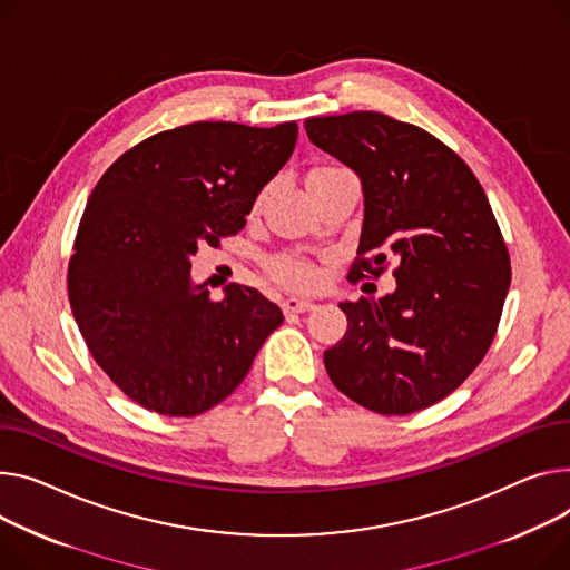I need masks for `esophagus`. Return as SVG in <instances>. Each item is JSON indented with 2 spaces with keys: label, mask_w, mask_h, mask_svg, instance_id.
Segmentation results:
<instances>
[{
  "label": "esophagus",
  "mask_w": 570,
  "mask_h": 570,
  "mask_svg": "<svg viewBox=\"0 0 570 570\" xmlns=\"http://www.w3.org/2000/svg\"><path fill=\"white\" fill-rule=\"evenodd\" d=\"M316 305L312 299L305 297H286L284 299V312L286 314H302V312H312Z\"/></svg>",
  "instance_id": "1"
}]
</instances>
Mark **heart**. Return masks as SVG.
<instances>
[{
	"instance_id": "b5f03b06",
	"label": "heart",
	"mask_w": 570,
	"mask_h": 570,
	"mask_svg": "<svg viewBox=\"0 0 570 570\" xmlns=\"http://www.w3.org/2000/svg\"><path fill=\"white\" fill-rule=\"evenodd\" d=\"M271 275L291 288H309L318 282V271L309 261H302L295 256H279L271 261Z\"/></svg>"
}]
</instances>
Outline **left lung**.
<instances>
[{
	"instance_id": "8db88e82",
	"label": "left lung",
	"mask_w": 570,
	"mask_h": 570,
	"mask_svg": "<svg viewBox=\"0 0 570 570\" xmlns=\"http://www.w3.org/2000/svg\"><path fill=\"white\" fill-rule=\"evenodd\" d=\"M305 130L362 183L364 219L351 279L396 288L338 302L348 330L323 360L338 392L381 414L424 410L488 353L511 284L509 252L472 169L449 146L381 111L314 117Z\"/></svg>"
}]
</instances>
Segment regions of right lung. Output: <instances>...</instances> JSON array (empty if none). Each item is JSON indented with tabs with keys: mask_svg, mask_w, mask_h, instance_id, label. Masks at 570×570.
I'll use <instances>...</instances> for the list:
<instances>
[{
	"mask_svg": "<svg viewBox=\"0 0 570 570\" xmlns=\"http://www.w3.org/2000/svg\"><path fill=\"white\" fill-rule=\"evenodd\" d=\"M295 139V121L189 124L126 150L94 187L68 263L70 309L98 366L146 410H210L282 325L256 288L232 284L213 302L189 258L243 229Z\"/></svg>",
	"mask_w": 570,
	"mask_h": 570,
	"instance_id": "obj_1",
	"label": "right lung"
}]
</instances>
